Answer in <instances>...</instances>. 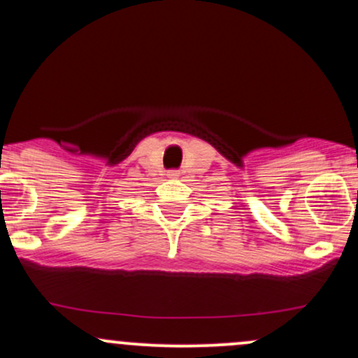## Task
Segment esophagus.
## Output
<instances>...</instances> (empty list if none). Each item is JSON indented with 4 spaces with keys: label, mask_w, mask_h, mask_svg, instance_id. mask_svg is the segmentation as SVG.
Wrapping results in <instances>:
<instances>
[{
    "label": "esophagus",
    "mask_w": 358,
    "mask_h": 358,
    "mask_svg": "<svg viewBox=\"0 0 358 358\" xmlns=\"http://www.w3.org/2000/svg\"><path fill=\"white\" fill-rule=\"evenodd\" d=\"M178 176H180V173H176V171H170V173H168V178H171V180L178 178Z\"/></svg>",
    "instance_id": "obj_1"
}]
</instances>
